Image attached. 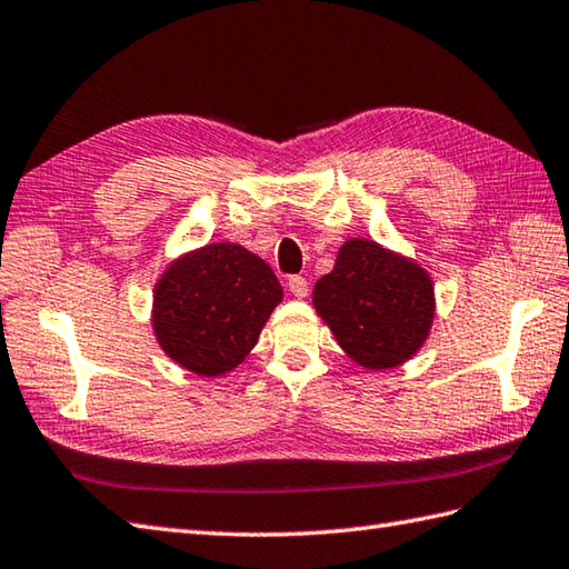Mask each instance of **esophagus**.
Wrapping results in <instances>:
<instances>
[{"label": "esophagus", "instance_id": "34e87169", "mask_svg": "<svg viewBox=\"0 0 569 569\" xmlns=\"http://www.w3.org/2000/svg\"><path fill=\"white\" fill-rule=\"evenodd\" d=\"M288 291H291L296 298H306L308 296V281L303 276H291V278H288Z\"/></svg>", "mask_w": 569, "mask_h": 569}]
</instances>
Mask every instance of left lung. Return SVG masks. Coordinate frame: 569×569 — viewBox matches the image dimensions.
I'll return each mask as SVG.
<instances>
[{
	"label": "left lung",
	"mask_w": 569,
	"mask_h": 569,
	"mask_svg": "<svg viewBox=\"0 0 569 569\" xmlns=\"http://www.w3.org/2000/svg\"><path fill=\"white\" fill-rule=\"evenodd\" d=\"M318 316L357 365L389 369L426 342L432 322L428 273L377 241H345L312 291Z\"/></svg>",
	"instance_id": "obj_1"
}]
</instances>
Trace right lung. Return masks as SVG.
I'll return each instance as SVG.
<instances>
[{"label":"right lung","instance_id":"obj_1","mask_svg":"<svg viewBox=\"0 0 569 569\" xmlns=\"http://www.w3.org/2000/svg\"><path fill=\"white\" fill-rule=\"evenodd\" d=\"M283 288L271 266L229 241H214L171 263L153 293V330L166 355L200 377L234 369Z\"/></svg>","mask_w":569,"mask_h":569}]
</instances>
